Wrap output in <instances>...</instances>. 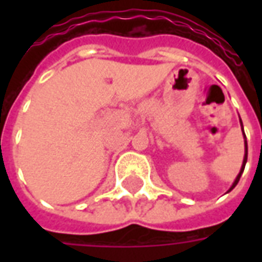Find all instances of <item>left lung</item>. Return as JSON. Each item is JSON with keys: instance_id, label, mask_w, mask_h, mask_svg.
<instances>
[{"instance_id": "left-lung-1", "label": "left lung", "mask_w": 262, "mask_h": 262, "mask_svg": "<svg viewBox=\"0 0 262 262\" xmlns=\"http://www.w3.org/2000/svg\"><path fill=\"white\" fill-rule=\"evenodd\" d=\"M240 125H242V127H243L242 119H240ZM243 135H244V130H243ZM244 137H246V135H244ZM244 144H246V153H244V160H243L242 170H240V172H238V176L236 177V180H234V182H233V185H231L230 189H229V191H227V192H230L231 189H233V188H234V187H236V185H237V182L240 181V177H242L243 171H244V167H246V163H247V140H246V142H244Z\"/></svg>"}]
</instances>
